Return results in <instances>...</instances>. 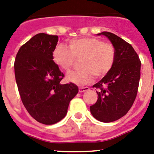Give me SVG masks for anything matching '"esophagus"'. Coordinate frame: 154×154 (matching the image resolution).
I'll return each instance as SVG.
<instances>
[{"mask_svg": "<svg viewBox=\"0 0 154 154\" xmlns=\"http://www.w3.org/2000/svg\"><path fill=\"white\" fill-rule=\"evenodd\" d=\"M89 89V88H88V87H82V88H79V91L80 93H82V92H84V91H88V90Z\"/></svg>", "mask_w": 154, "mask_h": 154, "instance_id": "esophagus-1", "label": "esophagus"}]
</instances>
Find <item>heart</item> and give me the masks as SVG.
Instances as JSON below:
<instances>
[{
    "label": "heart",
    "mask_w": 154,
    "mask_h": 154,
    "mask_svg": "<svg viewBox=\"0 0 154 154\" xmlns=\"http://www.w3.org/2000/svg\"><path fill=\"white\" fill-rule=\"evenodd\" d=\"M81 69L70 72L66 80L79 86L91 82L94 75L103 77L112 69L115 61V49L112 44L94 37L70 39L69 47L57 45L53 49V59L58 66L69 71L75 60L81 58Z\"/></svg>",
    "instance_id": "obj_1"
}]
</instances>
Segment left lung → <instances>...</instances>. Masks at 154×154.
Instances as JSON below:
<instances>
[{
    "label": "left lung",
    "instance_id": "1",
    "mask_svg": "<svg viewBox=\"0 0 154 154\" xmlns=\"http://www.w3.org/2000/svg\"><path fill=\"white\" fill-rule=\"evenodd\" d=\"M105 36L115 49V61L111 71L93 87L99 88L98 100L90 107L91 115L98 121L108 123L126 115L137 94L140 66L137 54L131 44L110 32Z\"/></svg>",
    "mask_w": 154,
    "mask_h": 154
}]
</instances>
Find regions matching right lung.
Masks as SVG:
<instances>
[{
  "instance_id": "right-lung-1",
  "label": "right lung",
  "mask_w": 154,
  "mask_h": 154,
  "mask_svg": "<svg viewBox=\"0 0 154 154\" xmlns=\"http://www.w3.org/2000/svg\"><path fill=\"white\" fill-rule=\"evenodd\" d=\"M58 36L39 33L20 48L14 72L22 102L29 115L43 125H53L67 114L79 91L73 83L63 85L64 75L53 59Z\"/></svg>"
}]
</instances>
